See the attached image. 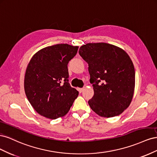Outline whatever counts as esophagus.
Masks as SVG:
<instances>
[{
	"label": "esophagus",
	"instance_id": "obj_1",
	"mask_svg": "<svg viewBox=\"0 0 157 157\" xmlns=\"http://www.w3.org/2000/svg\"><path fill=\"white\" fill-rule=\"evenodd\" d=\"M84 88H78V92H80V93H81L83 90H84Z\"/></svg>",
	"mask_w": 157,
	"mask_h": 157
}]
</instances>
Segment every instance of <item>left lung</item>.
Segmentation results:
<instances>
[{"label": "left lung", "instance_id": "obj_1", "mask_svg": "<svg viewBox=\"0 0 157 157\" xmlns=\"http://www.w3.org/2000/svg\"><path fill=\"white\" fill-rule=\"evenodd\" d=\"M78 52L88 63L94 91L88 101L90 108L102 117L121 115L129 107L134 92L135 69L130 56L105 42L84 44Z\"/></svg>", "mask_w": 157, "mask_h": 157}]
</instances>
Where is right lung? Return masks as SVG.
I'll return each instance as SVG.
<instances>
[{
  "label": "right lung",
  "mask_w": 157,
  "mask_h": 157,
  "mask_svg": "<svg viewBox=\"0 0 157 157\" xmlns=\"http://www.w3.org/2000/svg\"><path fill=\"white\" fill-rule=\"evenodd\" d=\"M78 46L59 44L46 47L33 55L26 69L24 89L35 110L50 119L67 114L78 92L69 83V61Z\"/></svg>",
  "instance_id": "right-lung-1"
}]
</instances>
